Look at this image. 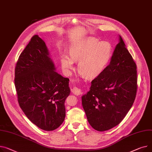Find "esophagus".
<instances>
[{
    "instance_id": "esophagus-1",
    "label": "esophagus",
    "mask_w": 152,
    "mask_h": 152,
    "mask_svg": "<svg viewBox=\"0 0 152 152\" xmlns=\"http://www.w3.org/2000/svg\"><path fill=\"white\" fill-rule=\"evenodd\" d=\"M72 92L75 95H79L80 94H81V90H80V89L79 88H78L76 86L73 87L72 88Z\"/></svg>"
}]
</instances>
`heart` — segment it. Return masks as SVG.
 <instances>
[{
    "label": "heart",
    "mask_w": 152,
    "mask_h": 152,
    "mask_svg": "<svg viewBox=\"0 0 152 152\" xmlns=\"http://www.w3.org/2000/svg\"><path fill=\"white\" fill-rule=\"evenodd\" d=\"M69 56L63 54L61 63L68 71L73 66V61H79L78 71L87 79L99 75L106 67L113 56V47L109 42L88 38L82 43L71 48Z\"/></svg>",
    "instance_id": "b5f03b06"
}]
</instances>
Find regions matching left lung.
Returning a JSON list of instances; mask_svg holds the SVG:
<instances>
[{"label": "left lung", "instance_id": "8db88e82", "mask_svg": "<svg viewBox=\"0 0 152 152\" xmlns=\"http://www.w3.org/2000/svg\"><path fill=\"white\" fill-rule=\"evenodd\" d=\"M137 66L123 39L116 46L110 64L92 80L82 96L88 122L104 131L118 125L132 107L137 90Z\"/></svg>", "mask_w": 152, "mask_h": 152}]
</instances>
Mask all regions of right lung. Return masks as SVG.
Wrapping results in <instances>:
<instances>
[{
  "label": "right lung",
  "mask_w": 152,
  "mask_h": 152,
  "mask_svg": "<svg viewBox=\"0 0 152 152\" xmlns=\"http://www.w3.org/2000/svg\"><path fill=\"white\" fill-rule=\"evenodd\" d=\"M48 56L43 40L34 35L16 64L15 86L19 105L27 118L42 129L53 131L65 117L69 79L55 72Z\"/></svg>",
  "instance_id": "right-lung-1"
}]
</instances>
